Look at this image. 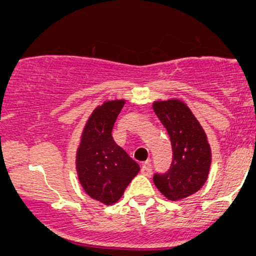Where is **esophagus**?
<instances>
[{"instance_id":"1","label":"esophagus","mask_w":256,"mask_h":256,"mask_svg":"<svg viewBox=\"0 0 256 256\" xmlns=\"http://www.w3.org/2000/svg\"><path fill=\"white\" fill-rule=\"evenodd\" d=\"M152 165L150 162H146L142 165V168H140V173H142L143 176H146V177H150L152 176Z\"/></svg>"}]
</instances>
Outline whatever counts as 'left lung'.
Returning a JSON list of instances; mask_svg holds the SVG:
<instances>
[{"label": "left lung", "instance_id": "8db88e82", "mask_svg": "<svg viewBox=\"0 0 256 256\" xmlns=\"http://www.w3.org/2000/svg\"><path fill=\"white\" fill-rule=\"evenodd\" d=\"M152 110L171 140L170 170L154 174V184L171 201L183 200L204 186L210 173L212 152L207 134L192 110L177 98L155 101Z\"/></svg>", "mask_w": 256, "mask_h": 256}]
</instances>
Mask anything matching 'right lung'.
I'll return each mask as SVG.
<instances>
[{"instance_id": "add662e5", "label": "right lung", "mask_w": 256, "mask_h": 256, "mask_svg": "<svg viewBox=\"0 0 256 256\" xmlns=\"http://www.w3.org/2000/svg\"><path fill=\"white\" fill-rule=\"evenodd\" d=\"M125 102L106 101L94 110L82 132L76 156V170L84 192L106 206L118 202L140 172V165L112 136Z\"/></svg>"}]
</instances>
